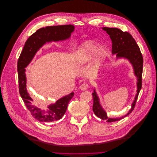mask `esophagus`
<instances>
[{"instance_id": "34e87169", "label": "esophagus", "mask_w": 157, "mask_h": 157, "mask_svg": "<svg viewBox=\"0 0 157 157\" xmlns=\"http://www.w3.org/2000/svg\"><path fill=\"white\" fill-rule=\"evenodd\" d=\"M88 88V84L87 83H83L79 86V89L81 90H86Z\"/></svg>"}]
</instances>
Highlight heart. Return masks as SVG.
Instances as JSON below:
<instances>
[{
  "label": "heart",
  "instance_id": "1",
  "mask_svg": "<svg viewBox=\"0 0 157 157\" xmlns=\"http://www.w3.org/2000/svg\"><path fill=\"white\" fill-rule=\"evenodd\" d=\"M94 54H95V64L96 66L100 65L106 57V51L103 47L99 48L98 45L93 42L87 41L85 43L81 46L77 54V60L78 64L82 65L86 63Z\"/></svg>",
  "mask_w": 157,
  "mask_h": 157
}]
</instances>
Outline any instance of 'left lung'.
I'll use <instances>...</instances> for the list:
<instances>
[{"instance_id": "obj_1", "label": "left lung", "mask_w": 157, "mask_h": 157, "mask_svg": "<svg viewBox=\"0 0 157 157\" xmlns=\"http://www.w3.org/2000/svg\"><path fill=\"white\" fill-rule=\"evenodd\" d=\"M102 29L106 31L111 40L112 54L113 55L115 54L116 59L122 58L128 59L132 66L134 75L137 78V93L134 100L132 103L131 108L126 114L121 117H112L108 116L106 111L100 105L99 97L97 95L95 89L94 88L93 93H92L93 98V111L94 113L99 118L108 122H112L119 121L123 117L128 116L134 110L139 93L142 88L143 57L139 47L131 34L126 31L124 32L121 29L116 28L103 27Z\"/></svg>"}]
</instances>
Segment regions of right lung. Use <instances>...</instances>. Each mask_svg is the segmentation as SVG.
<instances>
[{"label": "right lung", "instance_id": "right-lung-1", "mask_svg": "<svg viewBox=\"0 0 157 157\" xmlns=\"http://www.w3.org/2000/svg\"><path fill=\"white\" fill-rule=\"evenodd\" d=\"M75 27L72 25L46 26L38 29L26 40L17 63L19 92L27 109L36 119L42 122H50L61 119L66 113L68 104L74 95L72 92L49 105L46 109L36 106L26 88V67L36 53L46 43L68 40Z\"/></svg>", "mask_w": 157, "mask_h": 157}]
</instances>
